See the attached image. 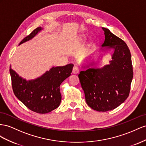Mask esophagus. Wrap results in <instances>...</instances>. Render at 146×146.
<instances>
[{
  "label": "esophagus",
  "instance_id": "obj_1",
  "mask_svg": "<svg viewBox=\"0 0 146 146\" xmlns=\"http://www.w3.org/2000/svg\"><path fill=\"white\" fill-rule=\"evenodd\" d=\"M79 72H80V69L78 68V66H74L73 68V73L74 74H76L79 73Z\"/></svg>",
  "mask_w": 146,
  "mask_h": 146
}]
</instances>
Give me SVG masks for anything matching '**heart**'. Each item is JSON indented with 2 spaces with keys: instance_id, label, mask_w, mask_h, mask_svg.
Here are the masks:
<instances>
[{
  "instance_id": "obj_1",
  "label": "heart",
  "mask_w": 146,
  "mask_h": 146,
  "mask_svg": "<svg viewBox=\"0 0 146 146\" xmlns=\"http://www.w3.org/2000/svg\"><path fill=\"white\" fill-rule=\"evenodd\" d=\"M81 38H82V39L84 38V35H82V36H81Z\"/></svg>"
}]
</instances>
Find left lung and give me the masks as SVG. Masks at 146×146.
Masks as SVG:
<instances>
[{"label":"left lung","mask_w":146,"mask_h":146,"mask_svg":"<svg viewBox=\"0 0 146 146\" xmlns=\"http://www.w3.org/2000/svg\"><path fill=\"white\" fill-rule=\"evenodd\" d=\"M102 29L105 39L99 52L112 51L110 64L100 68L97 62H89L82 66L78 77L87 105L95 111L106 112L115 109L128 98L133 72L127 44L109 29Z\"/></svg>","instance_id":"obj_1"}]
</instances>
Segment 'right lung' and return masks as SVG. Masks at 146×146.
Segmentation results:
<instances>
[{"instance_id": "right-lung-1", "label": "right lung", "mask_w": 146, "mask_h": 146, "mask_svg": "<svg viewBox=\"0 0 146 146\" xmlns=\"http://www.w3.org/2000/svg\"><path fill=\"white\" fill-rule=\"evenodd\" d=\"M42 27H37L24 38L19 45L32 39ZM73 64L53 66L43 75L35 80L27 81L21 77L10 66L11 84L15 96L29 110L37 113L46 114L59 107L62 96L60 85L71 75Z\"/></svg>"}]
</instances>
